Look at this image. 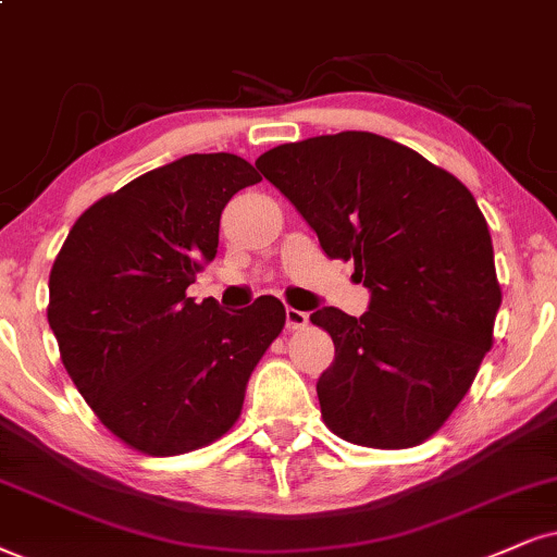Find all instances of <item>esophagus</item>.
<instances>
[{"label": "esophagus", "instance_id": "34e87169", "mask_svg": "<svg viewBox=\"0 0 557 557\" xmlns=\"http://www.w3.org/2000/svg\"><path fill=\"white\" fill-rule=\"evenodd\" d=\"M307 322H310V314L294 310V307H286V331H301Z\"/></svg>", "mask_w": 557, "mask_h": 557}]
</instances>
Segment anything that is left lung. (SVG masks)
<instances>
[{
  "label": "left lung",
  "mask_w": 557,
  "mask_h": 557,
  "mask_svg": "<svg viewBox=\"0 0 557 557\" xmlns=\"http://www.w3.org/2000/svg\"><path fill=\"white\" fill-rule=\"evenodd\" d=\"M256 164L325 256L354 260L372 292L361 318L338 307L310 314L335 346L318 382L322 421L372 449L434 436L491 351L500 307L475 198L413 149L369 132L281 144Z\"/></svg>",
  "instance_id": "1"
}]
</instances>
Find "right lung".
Masks as SVG:
<instances>
[{"label":"right lung","mask_w":557,"mask_h":557,"mask_svg":"<svg viewBox=\"0 0 557 557\" xmlns=\"http://www.w3.org/2000/svg\"><path fill=\"white\" fill-rule=\"evenodd\" d=\"M260 175L237 154H188L102 196L74 222L48 278V325L74 387L136 451L216 442L286 310L258 297L224 312L185 289L216 258L226 201Z\"/></svg>","instance_id":"right-lung-1"}]
</instances>
